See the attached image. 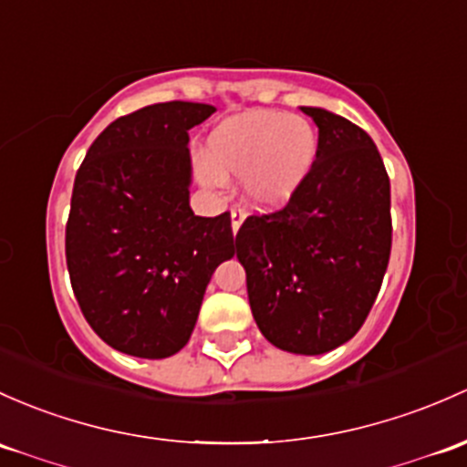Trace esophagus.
<instances>
[{
	"label": "esophagus",
	"mask_w": 467,
	"mask_h": 467,
	"mask_svg": "<svg viewBox=\"0 0 467 467\" xmlns=\"http://www.w3.org/2000/svg\"><path fill=\"white\" fill-rule=\"evenodd\" d=\"M230 219H233V233L237 234V230L242 228L244 219H246V213H244V208H239V205H234V208L230 210Z\"/></svg>",
	"instance_id": "obj_1"
}]
</instances>
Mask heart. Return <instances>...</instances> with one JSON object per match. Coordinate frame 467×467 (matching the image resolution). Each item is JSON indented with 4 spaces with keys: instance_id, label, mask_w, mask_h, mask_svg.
Returning <instances> with one entry per match:
<instances>
[{
    "instance_id": "b5f03b06",
    "label": "heart",
    "mask_w": 467,
    "mask_h": 467,
    "mask_svg": "<svg viewBox=\"0 0 467 467\" xmlns=\"http://www.w3.org/2000/svg\"><path fill=\"white\" fill-rule=\"evenodd\" d=\"M317 131L306 118L284 111H246L225 118L208 136L199 179L219 188L221 179H244L259 208L284 205L313 168Z\"/></svg>"
}]
</instances>
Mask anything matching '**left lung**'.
I'll return each mask as SVG.
<instances>
[{
    "label": "left lung",
    "mask_w": 467,
    "mask_h": 467,
    "mask_svg": "<svg viewBox=\"0 0 467 467\" xmlns=\"http://www.w3.org/2000/svg\"><path fill=\"white\" fill-rule=\"evenodd\" d=\"M317 125V154L282 210L242 223L259 331L288 353L320 356L349 342L369 316L391 250L389 176L371 136L347 118L302 107Z\"/></svg>",
    "instance_id": "obj_1"
}]
</instances>
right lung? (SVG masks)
I'll return each instance as SVG.
<instances>
[{
  "label": "right lung",
  "instance_id": "add662e5",
  "mask_svg": "<svg viewBox=\"0 0 467 467\" xmlns=\"http://www.w3.org/2000/svg\"><path fill=\"white\" fill-rule=\"evenodd\" d=\"M213 105L171 100L120 116L93 140L71 194L67 268L89 327L116 351L188 345L205 288L234 254L230 214L190 208V136Z\"/></svg>",
  "mask_w": 467,
  "mask_h": 467
}]
</instances>
